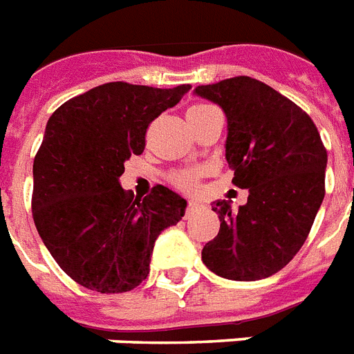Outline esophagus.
Instances as JSON below:
<instances>
[{
	"label": "esophagus",
	"instance_id": "esophagus-1",
	"mask_svg": "<svg viewBox=\"0 0 354 354\" xmlns=\"http://www.w3.org/2000/svg\"><path fill=\"white\" fill-rule=\"evenodd\" d=\"M201 208V204L197 203V201H189L188 203V208H186V215H189L192 212H195V209Z\"/></svg>",
	"mask_w": 354,
	"mask_h": 354
}]
</instances>
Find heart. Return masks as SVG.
Instances as JSON below:
<instances>
[{
    "label": "heart",
    "instance_id": "heart-1",
    "mask_svg": "<svg viewBox=\"0 0 354 354\" xmlns=\"http://www.w3.org/2000/svg\"><path fill=\"white\" fill-rule=\"evenodd\" d=\"M206 108H213L209 104H195L189 110H206ZM198 175H201V170L197 168H186V170H179L177 174H174V183L183 189H194L197 186Z\"/></svg>",
    "mask_w": 354,
    "mask_h": 354
}]
</instances>
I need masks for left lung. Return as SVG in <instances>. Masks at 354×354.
Instances as JSON below:
<instances>
[{
    "label": "left lung",
    "mask_w": 354,
    "mask_h": 354,
    "mask_svg": "<svg viewBox=\"0 0 354 354\" xmlns=\"http://www.w3.org/2000/svg\"><path fill=\"white\" fill-rule=\"evenodd\" d=\"M195 93L226 113L232 183L250 192L236 212L215 203L221 230L203 248V262L230 280L275 275L299 253L324 201L326 146L313 119L259 79L236 75Z\"/></svg>",
    "instance_id": "1"
}]
</instances>
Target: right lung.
Wrapping results in <instances>:
<instances>
[{
	"mask_svg": "<svg viewBox=\"0 0 354 354\" xmlns=\"http://www.w3.org/2000/svg\"><path fill=\"white\" fill-rule=\"evenodd\" d=\"M189 88L104 83L68 99L46 122L34 157L32 217L54 261L83 288H137L157 236L183 218L180 195L157 184L133 198L119 177L124 160L145 150L150 122Z\"/></svg>",
	"mask_w": 354,
	"mask_h": 354,
	"instance_id": "add662e5",
	"label": "right lung"
}]
</instances>
